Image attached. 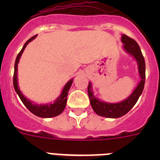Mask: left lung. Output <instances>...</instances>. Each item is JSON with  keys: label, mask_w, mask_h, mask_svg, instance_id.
Masks as SVG:
<instances>
[{"label": "left lung", "mask_w": 160, "mask_h": 160, "mask_svg": "<svg viewBox=\"0 0 160 160\" xmlns=\"http://www.w3.org/2000/svg\"><path fill=\"white\" fill-rule=\"evenodd\" d=\"M121 41L123 43V49H125V51L133 56L136 60L141 81L128 98L118 103H110L100 101L94 95L91 83L89 82L87 90L91 107L96 114L106 118H119L129 112L130 110L138 101V98L143 90L145 84V60L141 52L140 47L134 39L125 34L122 35Z\"/></svg>", "instance_id": "8db88e82"}]
</instances>
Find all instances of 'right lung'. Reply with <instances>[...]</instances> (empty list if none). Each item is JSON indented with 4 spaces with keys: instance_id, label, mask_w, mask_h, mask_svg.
I'll list each match as a JSON object with an SVG mask.
<instances>
[{
    "instance_id": "right-lung-1",
    "label": "right lung",
    "mask_w": 160,
    "mask_h": 160,
    "mask_svg": "<svg viewBox=\"0 0 160 160\" xmlns=\"http://www.w3.org/2000/svg\"><path fill=\"white\" fill-rule=\"evenodd\" d=\"M36 37L37 35H35V36L29 38V40L25 42L24 46L22 47V50L20 51V53H18V56H17L16 61H15V65H14L13 87L14 89H15V91H16L17 94H18V96H19V98H21V100H22V102H23V104L25 107H27V109L31 113H32V114L37 115V116L41 117V118H52V117H55L57 116V115H59V114H62V111H64V109L66 105V101H67L68 91H69L70 87H71L73 79H70V81L68 82L65 85V87H63V90L62 91V93H61V94L58 96V98L57 99L53 102V103H49V104H45V105H42V104H37V103H34L32 102L29 101L28 98H26L23 95L22 91L20 90L19 87H18V65L25 48L26 47V46H27L28 44H29L31 41L33 40Z\"/></svg>"
}]
</instances>
